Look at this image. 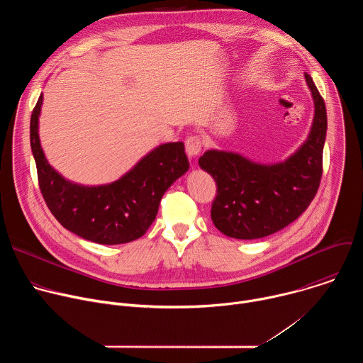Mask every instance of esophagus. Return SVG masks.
<instances>
[{
  "label": "esophagus",
  "instance_id": "obj_1",
  "mask_svg": "<svg viewBox=\"0 0 363 363\" xmlns=\"http://www.w3.org/2000/svg\"><path fill=\"white\" fill-rule=\"evenodd\" d=\"M202 140L199 136H188L185 140V152L189 158H195L201 152Z\"/></svg>",
  "mask_w": 363,
  "mask_h": 363
}]
</instances>
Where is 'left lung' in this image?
I'll use <instances>...</instances> for the list:
<instances>
[{"label": "left lung", "mask_w": 363, "mask_h": 363, "mask_svg": "<svg viewBox=\"0 0 363 363\" xmlns=\"http://www.w3.org/2000/svg\"><path fill=\"white\" fill-rule=\"evenodd\" d=\"M304 79L315 103L313 123L307 139L287 160L266 165L235 152L211 149L198 161L217 182L213 223L231 238L255 240L280 231L306 211L318 192L328 115L313 79L307 73Z\"/></svg>", "instance_id": "left-lung-1"}]
</instances>
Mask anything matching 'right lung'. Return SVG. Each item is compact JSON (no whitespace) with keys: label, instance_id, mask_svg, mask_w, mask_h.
Instances as JSON below:
<instances>
[{"label":"right lung","instance_id":"right-lung-1","mask_svg":"<svg viewBox=\"0 0 363 363\" xmlns=\"http://www.w3.org/2000/svg\"><path fill=\"white\" fill-rule=\"evenodd\" d=\"M41 106L43 94L31 113L30 143L38 185L51 214L66 230L97 244H125L142 237L157 218L165 191L189 168L184 143L157 146L111 184H76L45 160L38 136Z\"/></svg>","mask_w":363,"mask_h":363}]
</instances>
